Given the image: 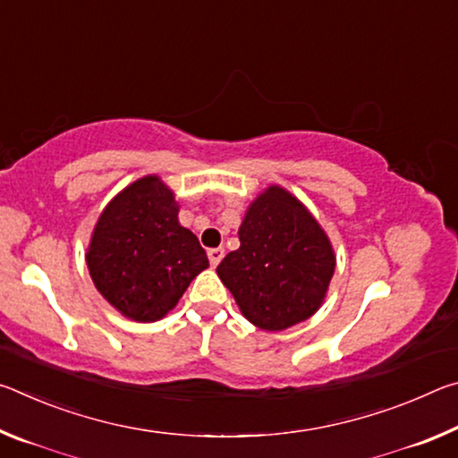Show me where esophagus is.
Instances as JSON below:
<instances>
[{
	"label": "esophagus",
	"mask_w": 458,
	"mask_h": 458,
	"mask_svg": "<svg viewBox=\"0 0 458 458\" xmlns=\"http://www.w3.org/2000/svg\"><path fill=\"white\" fill-rule=\"evenodd\" d=\"M208 259H210L212 267H218L220 260L224 259V248H210V250H208Z\"/></svg>",
	"instance_id": "34e87169"
}]
</instances>
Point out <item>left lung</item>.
<instances>
[{"label":"left lung","instance_id":"left-lung-1","mask_svg":"<svg viewBox=\"0 0 458 458\" xmlns=\"http://www.w3.org/2000/svg\"><path fill=\"white\" fill-rule=\"evenodd\" d=\"M240 248L216 273L248 321L283 331L309 319L327 294L335 254L311 212L281 185H270L248 206L238 230Z\"/></svg>","mask_w":458,"mask_h":458}]
</instances>
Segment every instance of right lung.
<instances>
[{"label": "right lung", "instance_id": "obj_1", "mask_svg": "<svg viewBox=\"0 0 458 458\" xmlns=\"http://www.w3.org/2000/svg\"><path fill=\"white\" fill-rule=\"evenodd\" d=\"M174 191L145 175L108 201L87 250L97 291L139 323L165 317L190 283L210 267L191 230L177 220Z\"/></svg>", "mask_w": 458, "mask_h": 458}]
</instances>
